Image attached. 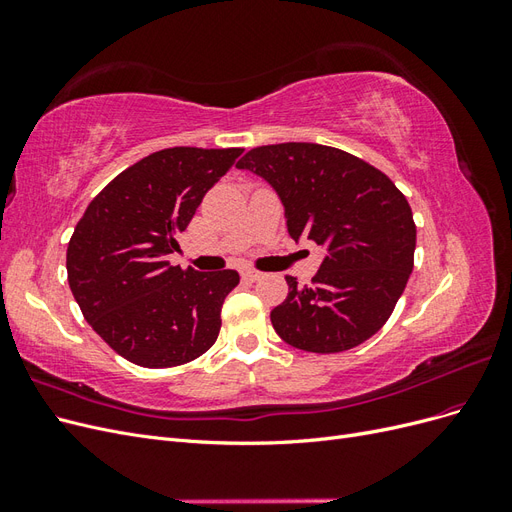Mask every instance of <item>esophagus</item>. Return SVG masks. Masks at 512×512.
Returning <instances> with one entry per match:
<instances>
[{"label": "esophagus", "mask_w": 512, "mask_h": 512, "mask_svg": "<svg viewBox=\"0 0 512 512\" xmlns=\"http://www.w3.org/2000/svg\"><path fill=\"white\" fill-rule=\"evenodd\" d=\"M241 275H243V280H247V282H256V280H260V277H262V273L256 271V269H243Z\"/></svg>", "instance_id": "esophagus-1"}]
</instances>
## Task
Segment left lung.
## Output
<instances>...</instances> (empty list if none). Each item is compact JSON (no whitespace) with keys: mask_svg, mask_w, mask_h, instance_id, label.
Wrapping results in <instances>:
<instances>
[{"mask_svg":"<svg viewBox=\"0 0 512 512\" xmlns=\"http://www.w3.org/2000/svg\"><path fill=\"white\" fill-rule=\"evenodd\" d=\"M280 196L294 241L327 250L309 286L288 275V297L271 312L286 344L344 352L389 320L414 267L416 226L406 196L382 170L342 149L282 143L237 162Z\"/></svg>","mask_w":512,"mask_h":512,"instance_id":"1","label":"left lung"}]
</instances>
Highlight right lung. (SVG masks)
Here are the masks:
<instances>
[{
	"label": "right lung",
	"instance_id": "right-lung-1",
	"mask_svg": "<svg viewBox=\"0 0 512 512\" xmlns=\"http://www.w3.org/2000/svg\"><path fill=\"white\" fill-rule=\"evenodd\" d=\"M243 149L170 147L119 173L91 200L68 243V284L85 320L123 359L162 369L218 339L232 269L170 265L177 237Z\"/></svg>",
	"mask_w": 512,
	"mask_h": 512
}]
</instances>
